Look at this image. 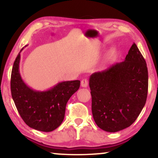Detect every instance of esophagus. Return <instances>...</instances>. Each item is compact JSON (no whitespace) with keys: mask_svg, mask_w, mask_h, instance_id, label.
<instances>
[{"mask_svg":"<svg viewBox=\"0 0 158 158\" xmlns=\"http://www.w3.org/2000/svg\"><path fill=\"white\" fill-rule=\"evenodd\" d=\"M88 81L86 79H83L81 81V86L83 88H86L88 86Z\"/></svg>","mask_w":158,"mask_h":158,"instance_id":"1","label":"esophagus"}]
</instances>
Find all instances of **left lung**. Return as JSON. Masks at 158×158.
Segmentation results:
<instances>
[{"label":"left lung","instance_id":"8db88e82","mask_svg":"<svg viewBox=\"0 0 158 158\" xmlns=\"http://www.w3.org/2000/svg\"><path fill=\"white\" fill-rule=\"evenodd\" d=\"M92 114L99 128L116 132L131 126L144 106L148 96V72L136 44L124 62L90 76Z\"/></svg>","mask_w":158,"mask_h":158}]
</instances>
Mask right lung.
I'll use <instances>...</instances> for the list:
<instances>
[{"instance_id":"right-lung-1","label":"right lung","mask_w":158,"mask_h":158,"mask_svg":"<svg viewBox=\"0 0 158 158\" xmlns=\"http://www.w3.org/2000/svg\"><path fill=\"white\" fill-rule=\"evenodd\" d=\"M23 48L13 65L10 77L12 98L21 117L28 126L36 130L49 132L62 124L67 103L79 89L81 81L60 82L43 91L32 89L23 81L19 71L20 53Z\"/></svg>"}]
</instances>
